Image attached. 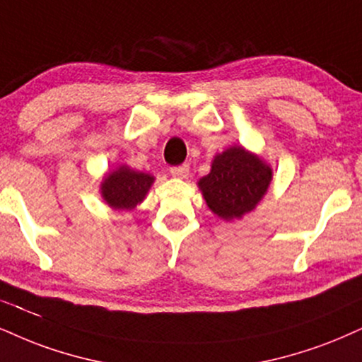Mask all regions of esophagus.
I'll return each instance as SVG.
<instances>
[{
	"instance_id": "obj_1",
	"label": "esophagus",
	"mask_w": 362,
	"mask_h": 362,
	"mask_svg": "<svg viewBox=\"0 0 362 362\" xmlns=\"http://www.w3.org/2000/svg\"><path fill=\"white\" fill-rule=\"evenodd\" d=\"M188 173H189L188 164H181V166L171 168V174L174 177H177V180H185V177L188 176Z\"/></svg>"
}]
</instances>
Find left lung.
<instances>
[{"instance_id": "1", "label": "left lung", "mask_w": 362, "mask_h": 362, "mask_svg": "<svg viewBox=\"0 0 362 362\" xmlns=\"http://www.w3.org/2000/svg\"><path fill=\"white\" fill-rule=\"evenodd\" d=\"M272 181V168L257 154L233 146L215 156L211 171L199 180L208 208L221 220H240L255 209Z\"/></svg>"}]
</instances>
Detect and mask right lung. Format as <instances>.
Masks as SVG:
<instances>
[{
    "label": "right lung",
    "mask_w": 362,
    "mask_h": 362,
    "mask_svg": "<svg viewBox=\"0 0 362 362\" xmlns=\"http://www.w3.org/2000/svg\"><path fill=\"white\" fill-rule=\"evenodd\" d=\"M153 182L154 176L151 174L134 171L127 166H119L104 177L100 185V193L110 208L131 211L142 203Z\"/></svg>",
    "instance_id": "add662e5"
}]
</instances>
